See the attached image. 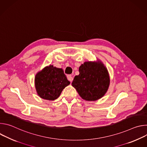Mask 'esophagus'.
<instances>
[{
    "label": "esophagus",
    "mask_w": 147,
    "mask_h": 147,
    "mask_svg": "<svg viewBox=\"0 0 147 147\" xmlns=\"http://www.w3.org/2000/svg\"><path fill=\"white\" fill-rule=\"evenodd\" d=\"M67 79H68L69 81H70V82H72V81H73V77H72L71 74H69V75H67Z\"/></svg>",
    "instance_id": "obj_1"
}]
</instances>
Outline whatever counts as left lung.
<instances>
[{"label":"left lung","mask_w":147,"mask_h":147,"mask_svg":"<svg viewBox=\"0 0 147 147\" xmlns=\"http://www.w3.org/2000/svg\"><path fill=\"white\" fill-rule=\"evenodd\" d=\"M79 75L71 83L80 96L88 101L96 100L107 92L110 77L107 69L100 61H86L79 67Z\"/></svg>","instance_id":"1"}]
</instances>
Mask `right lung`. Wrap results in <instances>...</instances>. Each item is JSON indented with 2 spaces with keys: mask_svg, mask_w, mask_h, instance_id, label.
Here are the masks:
<instances>
[{
  "mask_svg": "<svg viewBox=\"0 0 147 147\" xmlns=\"http://www.w3.org/2000/svg\"><path fill=\"white\" fill-rule=\"evenodd\" d=\"M63 70L50 65L38 72L35 77L38 95L42 99L53 100L57 99L66 86L70 84Z\"/></svg>",
  "mask_w": 147,
  "mask_h": 147,
  "instance_id": "obj_1",
  "label": "right lung"
}]
</instances>
